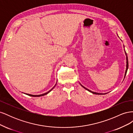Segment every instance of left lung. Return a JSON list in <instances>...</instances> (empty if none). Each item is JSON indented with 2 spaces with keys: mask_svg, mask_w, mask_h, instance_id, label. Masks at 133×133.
Returning a JSON list of instances; mask_svg holds the SVG:
<instances>
[{
  "mask_svg": "<svg viewBox=\"0 0 133 133\" xmlns=\"http://www.w3.org/2000/svg\"><path fill=\"white\" fill-rule=\"evenodd\" d=\"M125 54H126V56H127V58H126V60H127V68H126V70H125V75H124V78H125V76H126V74H127V71H128V57H127V53L125 52ZM80 85H81V86L82 87H83L84 89H85L86 90H88L89 91H90V92H91V93H92V94H98V95H101V94H105L106 93H105V94H102V93H98V92H94V91H91V90H89V89H88L87 88H86L85 87H84V86H83L81 84H80Z\"/></svg>",
  "mask_w": 133,
  "mask_h": 133,
  "instance_id": "1",
  "label": "left lung"
}]
</instances>
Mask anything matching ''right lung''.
Instances as JSON below:
<instances>
[{"label": "right lung", "instance_id": "obj_1", "mask_svg": "<svg viewBox=\"0 0 133 133\" xmlns=\"http://www.w3.org/2000/svg\"><path fill=\"white\" fill-rule=\"evenodd\" d=\"M57 85V83L55 84V85H54V87L52 88V89H51V90H50L49 91H48L47 92H45V93H44V94H41V95H31V94H26V95H29V96H33V97H39V96H44V95H46V94H48L49 93V92H50L52 90H53L54 88V87H55V85Z\"/></svg>", "mask_w": 133, "mask_h": 133}]
</instances>
